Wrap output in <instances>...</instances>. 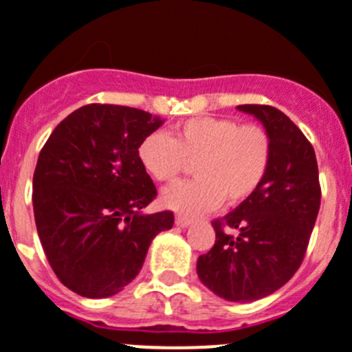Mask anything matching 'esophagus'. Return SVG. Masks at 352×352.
<instances>
[{
    "label": "esophagus",
    "mask_w": 352,
    "mask_h": 352,
    "mask_svg": "<svg viewBox=\"0 0 352 352\" xmlns=\"http://www.w3.org/2000/svg\"><path fill=\"white\" fill-rule=\"evenodd\" d=\"M175 223L179 225V227H189V225L192 223V220L187 217H182V214H179V217L175 218Z\"/></svg>",
    "instance_id": "34e87169"
}]
</instances>
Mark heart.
<instances>
[{"mask_svg": "<svg viewBox=\"0 0 352 352\" xmlns=\"http://www.w3.org/2000/svg\"><path fill=\"white\" fill-rule=\"evenodd\" d=\"M142 168L158 182H172L194 163L196 179L163 190V206L196 217L225 199L239 204L263 184L272 163V139L254 124L230 118L194 117L180 122L173 135L155 131L138 149Z\"/></svg>", "mask_w": 352, "mask_h": 352, "instance_id": "obj_1", "label": "heart"}]
</instances>
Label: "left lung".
Segmentation results:
<instances>
[{"label":"left lung","mask_w":352,"mask_h":352,"mask_svg":"<svg viewBox=\"0 0 352 352\" xmlns=\"http://www.w3.org/2000/svg\"><path fill=\"white\" fill-rule=\"evenodd\" d=\"M272 139V163L259 189L213 221V248L197 258V277L227 301L274 294L301 267L320 210L315 149L285 113L267 104H241Z\"/></svg>","instance_id":"1"}]
</instances>
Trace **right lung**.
<instances>
[{
  "mask_svg": "<svg viewBox=\"0 0 352 352\" xmlns=\"http://www.w3.org/2000/svg\"><path fill=\"white\" fill-rule=\"evenodd\" d=\"M163 120L118 104H85L51 132L37 158L32 204L44 254L61 284L110 298L139 275L172 211L142 213L156 187L139 162Z\"/></svg>",
  "mask_w": 352,
  "mask_h": 352,
  "instance_id": "right-lung-1",
  "label": "right lung"
}]
</instances>
